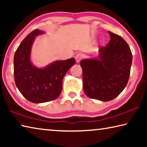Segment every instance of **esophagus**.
<instances>
[{"mask_svg":"<svg viewBox=\"0 0 147 147\" xmlns=\"http://www.w3.org/2000/svg\"><path fill=\"white\" fill-rule=\"evenodd\" d=\"M75 59H76V63H79L80 60L82 59V56L80 54H77L76 56H75Z\"/></svg>","mask_w":147,"mask_h":147,"instance_id":"34e87169","label":"esophagus"}]
</instances>
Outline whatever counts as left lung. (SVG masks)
Instances as JSON below:
<instances>
[{
  "label": "left lung",
  "mask_w": 147,
  "mask_h": 147,
  "mask_svg": "<svg viewBox=\"0 0 147 147\" xmlns=\"http://www.w3.org/2000/svg\"><path fill=\"white\" fill-rule=\"evenodd\" d=\"M110 41L99 47L97 57L83 59V88L88 97L100 101L116 98L128 84L132 54L121 36L108 32Z\"/></svg>",
  "instance_id": "left-lung-1"
}]
</instances>
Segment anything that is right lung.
Here are the masks:
<instances>
[{
    "label": "right lung",
    "mask_w": 147,
    "mask_h": 147,
    "mask_svg": "<svg viewBox=\"0 0 147 147\" xmlns=\"http://www.w3.org/2000/svg\"><path fill=\"white\" fill-rule=\"evenodd\" d=\"M45 32L35 30L20 44L13 59L14 78L17 88L24 98L33 103L55 100L62 90V81L75 59L56 60L44 67H38L31 60L32 47L36 37Z\"/></svg>",
    "instance_id": "1"
}]
</instances>
